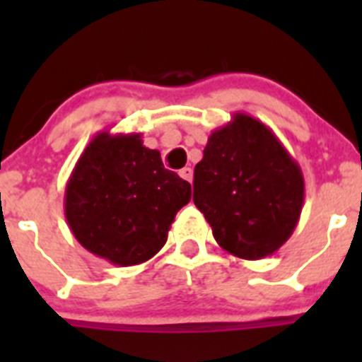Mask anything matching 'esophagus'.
Instances as JSON below:
<instances>
[{"instance_id":"1","label":"esophagus","mask_w":362,"mask_h":362,"mask_svg":"<svg viewBox=\"0 0 362 362\" xmlns=\"http://www.w3.org/2000/svg\"><path fill=\"white\" fill-rule=\"evenodd\" d=\"M179 175H181L185 181H192V175H194V172H192V168L185 166V168H181V170H179Z\"/></svg>"}]
</instances>
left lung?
<instances>
[{"instance_id":"8db88e82","label":"left lung","mask_w":362,"mask_h":362,"mask_svg":"<svg viewBox=\"0 0 362 362\" xmlns=\"http://www.w3.org/2000/svg\"><path fill=\"white\" fill-rule=\"evenodd\" d=\"M194 203L223 250L255 261L276 254L296 230L305 177L263 121L235 112L210 134L194 168Z\"/></svg>"}]
</instances>
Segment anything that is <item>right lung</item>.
Instances as JSON below:
<instances>
[{"instance_id": "obj_1", "label": "right lung", "mask_w": 362, "mask_h": 362, "mask_svg": "<svg viewBox=\"0 0 362 362\" xmlns=\"http://www.w3.org/2000/svg\"><path fill=\"white\" fill-rule=\"evenodd\" d=\"M192 187L163 166L141 134H95L66 181L65 217L90 254L117 267L141 264L163 248Z\"/></svg>"}]
</instances>
